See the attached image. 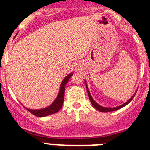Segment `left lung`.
Instances as JSON below:
<instances>
[{
  "instance_id": "obj_1",
  "label": "left lung",
  "mask_w": 150,
  "mask_h": 150,
  "mask_svg": "<svg viewBox=\"0 0 150 150\" xmlns=\"http://www.w3.org/2000/svg\"><path fill=\"white\" fill-rule=\"evenodd\" d=\"M85 83H86V82H85ZM86 89H87V91H88V98H89V100H90V101H91V104H92V106L95 107V109L98 110L100 111V112H112V111L117 110L120 109V108H122V107H125V105H127L128 103H130V102L132 101V100L134 98V95H133V96H132V98H131L128 100V101L125 102V104H123L122 105H120V106H119V107H114V108H107V107H102V106H100L99 104H97L96 102L93 100V98H91V95H90V92H89V91H88V86H87L86 83Z\"/></svg>"
}]
</instances>
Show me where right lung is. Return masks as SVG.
I'll return each mask as SVG.
<instances>
[{
    "instance_id": "right-lung-1",
    "label": "right lung",
    "mask_w": 150,
    "mask_h": 150,
    "mask_svg": "<svg viewBox=\"0 0 150 150\" xmlns=\"http://www.w3.org/2000/svg\"><path fill=\"white\" fill-rule=\"evenodd\" d=\"M72 75L73 73H71V74H68V75L63 79L62 85H61L60 91H59V95L57 96L55 101H54L51 105L49 106L48 107H46V108H43V109L41 110H30L28 109V108H26V109H27L30 113H32L33 115H34V116H38V117H43V116L54 114V113H56L57 112H59V111L60 110L61 108H62V104H63L64 98L65 86L67 83V82L69 81L70 78L72 76Z\"/></svg>"
}]
</instances>
